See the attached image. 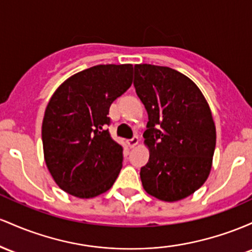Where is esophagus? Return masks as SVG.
Masks as SVG:
<instances>
[{
    "label": "esophagus",
    "instance_id": "1",
    "mask_svg": "<svg viewBox=\"0 0 252 252\" xmlns=\"http://www.w3.org/2000/svg\"><path fill=\"white\" fill-rule=\"evenodd\" d=\"M138 143H139V138L138 137H133L132 139H129L128 141H127V144H128V146L131 149H133L134 146H137Z\"/></svg>",
    "mask_w": 252,
    "mask_h": 252
}]
</instances>
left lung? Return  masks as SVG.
<instances>
[{
	"label": "left lung",
	"mask_w": 252,
	"mask_h": 252,
	"mask_svg": "<svg viewBox=\"0 0 252 252\" xmlns=\"http://www.w3.org/2000/svg\"><path fill=\"white\" fill-rule=\"evenodd\" d=\"M133 84L149 115L143 187L162 201H179L210 176L217 141L211 108L199 87L171 67L134 65Z\"/></svg>",
	"instance_id": "1"
}]
</instances>
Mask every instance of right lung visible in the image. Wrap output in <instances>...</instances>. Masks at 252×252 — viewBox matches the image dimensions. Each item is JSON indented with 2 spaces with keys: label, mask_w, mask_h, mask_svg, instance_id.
I'll return each mask as SVG.
<instances>
[{
  "label": "right lung",
  "mask_w": 252,
  "mask_h": 252,
  "mask_svg": "<svg viewBox=\"0 0 252 252\" xmlns=\"http://www.w3.org/2000/svg\"><path fill=\"white\" fill-rule=\"evenodd\" d=\"M132 64L95 65L64 81L45 109L44 158L58 187L90 199L112 188L123 168V146L107 126L109 107L132 84Z\"/></svg>",
  "instance_id": "add662e5"
}]
</instances>
